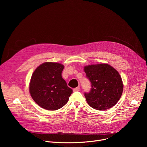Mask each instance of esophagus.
Masks as SVG:
<instances>
[{
    "label": "esophagus",
    "instance_id": "34e87169",
    "mask_svg": "<svg viewBox=\"0 0 147 147\" xmlns=\"http://www.w3.org/2000/svg\"><path fill=\"white\" fill-rule=\"evenodd\" d=\"M79 90H80V87H77L73 89L74 92H77V91H78Z\"/></svg>",
    "mask_w": 147,
    "mask_h": 147
}]
</instances>
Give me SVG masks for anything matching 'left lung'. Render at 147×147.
I'll return each mask as SVG.
<instances>
[{"label": "left lung", "instance_id": "8db88e82", "mask_svg": "<svg viewBox=\"0 0 147 147\" xmlns=\"http://www.w3.org/2000/svg\"><path fill=\"white\" fill-rule=\"evenodd\" d=\"M86 77L91 88L84 96L92 108L105 111L117 103L123 90L121 78L113 67L108 64H98L84 67Z\"/></svg>", "mask_w": 147, "mask_h": 147}]
</instances>
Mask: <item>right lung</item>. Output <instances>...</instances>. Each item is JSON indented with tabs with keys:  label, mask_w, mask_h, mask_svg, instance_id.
Returning a JSON list of instances; mask_svg holds the SVG:
<instances>
[{
	"label": "right lung",
	"mask_w": 147,
	"mask_h": 147,
	"mask_svg": "<svg viewBox=\"0 0 147 147\" xmlns=\"http://www.w3.org/2000/svg\"><path fill=\"white\" fill-rule=\"evenodd\" d=\"M64 66L53 62H45L33 73L30 92L39 107L48 111L57 110L67 103L73 92L62 78Z\"/></svg>",
	"instance_id": "add662e5"
}]
</instances>
